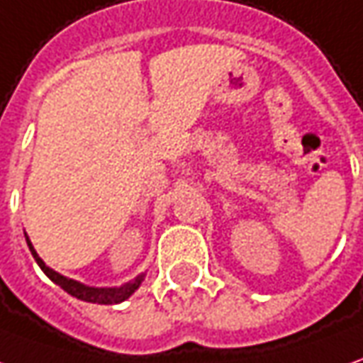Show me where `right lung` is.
Wrapping results in <instances>:
<instances>
[{"instance_id": "1", "label": "right lung", "mask_w": 363, "mask_h": 363, "mask_svg": "<svg viewBox=\"0 0 363 363\" xmlns=\"http://www.w3.org/2000/svg\"><path fill=\"white\" fill-rule=\"evenodd\" d=\"M27 246H29V250L33 254V258H35V262L39 264V268H41L55 284L61 286L67 294L75 296V298L83 300V302H91V304H121L123 300H127V298L139 288L140 280H143V276H137L133 282H127V284H123L121 288H89V286L79 284L75 280L65 278V276H61L59 272H55V270H51L49 266H45V262L37 256L35 248L31 246L29 238H27Z\"/></svg>"}]
</instances>
